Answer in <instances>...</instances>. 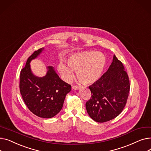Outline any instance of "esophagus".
<instances>
[{
    "instance_id": "34e87169",
    "label": "esophagus",
    "mask_w": 151,
    "mask_h": 151,
    "mask_svg": "<svg viewBox=\"0 0 151 151\" xmlns=\"http://www.w3.org/2000/svg\"><path fill=\"white\" fill-rule=\"evenodd\" d=\"M72 88L73 89H75V90H78V89H79L80 88V86H73L72 87Z\"/></svg>"
}]
</instances>
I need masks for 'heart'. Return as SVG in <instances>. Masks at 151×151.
I'll use <instances>...</instances> for the list:
<instances>
[{"label": "heart", "instance_id": "obj_1", "mask_svg": "<svg viewBox=\"0 0 151 151\" xmlns=\"http://www.w3.org/2000/svg\"><path fill=\"white\" fill-rule=\"evenodd\" d=\"M67 62L69 68L63 62L58 66L60 73L66 81L73 80L75 71L79 80L91 84L100 78L105 65V58L101 52L88 51L71 55Z\"/></svg>", "mask_w": 151, "mask_h": 151}]
</instances>
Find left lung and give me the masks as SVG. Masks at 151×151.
<instances>
[{
    "instance_id": "obj_1",
    "label": "left lung",
    "mask_w": 151,
    "mask_h": 151,
    "mask_svg": "<svg viewBox=\"0 0 151 151\" xmlns=\"http://www.w3.org/2000/svg\"><path fill=\"white\" fill-rule=\"evenodd\" d=\"M115 55L107 71L89 87L91 99L86 102L87 112L97 122L112 120L124 109L130 91L129 76Z\"/></svg>"
}]
</instances>
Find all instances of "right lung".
Here are the masks:
<instances>
[{
  "label": "right lung",
  "instance_id": "1",
  "mask_svg": "<svg viewBox=\"0 0 151 151\" xmlns=\"http://www.w3.org/2000/svg\"><path fill=\"white\" fill-rule=\"evenodd\" d=\"M43 47L34 51L28 58L20 73L19 90L30 111L42 118H51L62 108L66 95L71 88L62 81L52 67H47L46 75L37 77L31 71L30 62L37 58Z\"/></svg>",
  "mask_w": 151,
  "mask_h": 151
}]
</instances>
